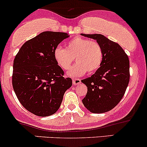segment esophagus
Listing matches in <instances>:
<instances>
[{
	"instance_id": "obj_1",
	"label": "esophagus",
	"mask_w": 147,
	"mask_h": 147,
	"mask_svg": "<svg viewBox=\"0 0 147 147\" xmlns=\"http://www.w3.org/2000/svg\"><path fill=\"white\" fill-rule=\"evenodd\" d=\"M72 82H73L74 85H78L80 83V82H81V80H80V79L79 78H74L73 79V81Z\"/></svg>"
}]
</instances>
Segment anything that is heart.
<instances>
[{
	"label": "heart",
	"instance_id": "obj_1",
	"mask_svg": "<svg viewBox=\"0 0 147 147\" xmlns=\"http://www.w3.org/2000/svg\"><path fill=\"white\" fill-rule=\"evenodd\" d=\"M54 58L64 70L70 68L75 58L76 64L67 72L71 77L80 76L87 71L92 74L99 69L103 61V49L98 42L75 37L67 44L66 49L56 48Z\"/></svg>",
	"mask_w": 147,
	"mask_h": 147
}]
</instances>
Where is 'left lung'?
Instances as JSON below:
<instances>
[{"label":"left lung","mask_w":147,"mask_h":147,"mask_svg":"<svg viewBox=\"0 0 147 147\" xmlns=\"http://www.w3.org/2000/svg\"><path fill=\"white\" fill-rule=\"evenodd\" d=\"M81 35L96 40L103 53L99 69L91 77L81 80L87 87L82 103L92 113H106L119 103L128 87L130 79L128 57L117 43L103 34Z\"/></svg>","instance_id":"8db88e82"}]
</instances>
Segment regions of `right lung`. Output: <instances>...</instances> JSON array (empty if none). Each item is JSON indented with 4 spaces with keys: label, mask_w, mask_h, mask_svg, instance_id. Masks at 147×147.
<instances>
[{
    "label": "right lung",
    "mask_w": 147,
    "mask_h": 147,
    "mask_svg": "<svg viewBox=\"0 0 147 147\" xmlns=\"http://www.w3.org/2000/svg\"><path fill=\"white\" fill-rule=\"evenodd\" d=\"M69 37L65 32L45 31L24 43L15 56L13 89L21 105L34 115L55 114L71 87V79L64 78L53 55L58 44Z\"/></svg>",
    "instance_id": "right-lung-1"
}]
</instances>
